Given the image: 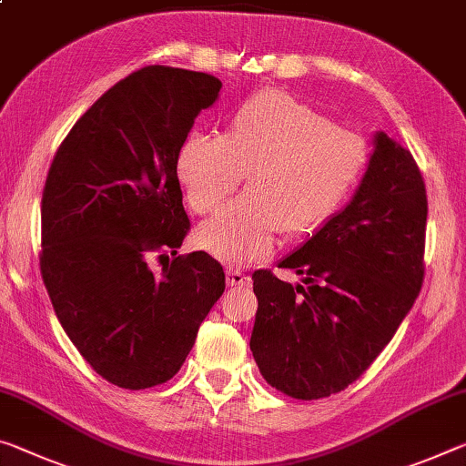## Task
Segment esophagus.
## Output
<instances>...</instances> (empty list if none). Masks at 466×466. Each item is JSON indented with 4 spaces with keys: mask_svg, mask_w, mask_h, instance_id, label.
<instances>
[{
    "mask_svg": "<svg viewBox=\"0 0 466 466\" xmlns=\"http://www.w3.org/2000/svg\"><path fill=\"white\" fill-rule=\"evenodd\" d=\"M226 279H228V286H245L250 282V276L240 268H230L226 273Z\"/></svg>",
    "mask_w": 466,
    "mask_h": 466,
    "instance_id": "34e87169",
    "label": "esophagus"
}]
</instances>
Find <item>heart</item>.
I'll return each mask as SVG.
<instances>
[{
	"label": "heart",
	"instance_id": "1",
	"mask_svg": "<svg viewBox=\"0 0 466 466\" xmlns=\"http://www.w3.org/2000/svg\"><path fill=\"white\" fill-rule=\"evenodd\" d=\"M367 140L282 91L240 103L226 135L190 132L178 178L190 207L211 213L247 178L248 193L197 230V245L221 261L269 255L279 232L319 230L359 188L369 167Z\"/></svg>",
	"mask_w": 466,
	"mask_h": 466
}]
</instances>
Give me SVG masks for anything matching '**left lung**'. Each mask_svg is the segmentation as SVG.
Masks as SVG:
<instances>
[{"instance_id":"1","label":"left lung","mask_w":466,"mask_h":466,"mask_svg":"<svg viewBox=\"0 0 466 466\" xmlns=\"http://www.w3.org/2000/svg\"><path fill=\"white\" fill-rule=\"evenodd\" d=\"M427 193L415 157L383 132L357 195L278 268L253 273L250 350L271 388L299 400L342 392L396 334L425 278Z\"/></svg>"}]
</instances>
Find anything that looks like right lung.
Returning a JSON list of instances; mask_svg holds the SVG:
<instances>
[{"instance_id":"right-lung-1","label":"right lung","mask_w":466,"mask_h":466,"mask_svg":"<svg viewBox=\"0 0 466 466\" xmlns=\"http://www.w3.org/2000/svg\"><path fill=\"white\" fill-rule=\"evenodd\" d=\"M219 88L211 74L145 66L78 117L51 161L43 284L72 344L117 388L172 380L224 294L211 255H176L190 230L178 153ZM151 258L167 261L159 277Z\"/></svg>"}]
</instances>
